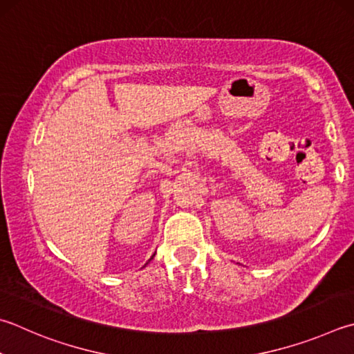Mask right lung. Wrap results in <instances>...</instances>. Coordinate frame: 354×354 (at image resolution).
I'll list each match as a JSON object with an SVG mask.
<instances>
[{"mask_svg": "<svg viewBox=\"0 0 354 354\" xmlns=\"http://www.w3.org/2000/svg\"><path fill=\"white\" fill-rule=\"evenodd\" d=\"M153 257H155V254H153ZM153 257H151V259H153ZM151 259H150V260H151ZM150 260H149V261H150Z\"/></svg>", "mask_w": 354, "mask_h": 354, "instance_id": "obj_1", "label": "right lung"}]
</instances>
